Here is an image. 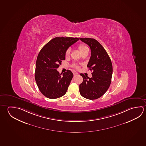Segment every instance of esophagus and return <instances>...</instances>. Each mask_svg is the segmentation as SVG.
<instances>
[{"label":"esophagus","instance_id":"esophagus-1","mask_svg":"<svg viewBox=\"0 0 146 146\" xmlns=\"http://www.w3.org/2000/svg\"><path fill=\"white\" fill-rule=\"evenodd\" d=\"M73 75H74V76H77L78 74L76 72H74V73H73Z\"/></svg>","mask_w":146,"mask_h":146}]
</instances>
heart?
<instances>
[{
	"label": "heart",
	"mask_w": 146,
	"mask_h": 146,
	"mask_svg": "<svg viewBox=\"0 0 146 146\" xmlns=\"http://www.w3.org/2000/svg\"><path fill=\"white\" fill-rule=\"evenodd\" d=\"M78 49H79V51L80 52V53L82 54L83 53H84L85 52L89 51V49H88V46L86 45H85L84 44H80L79 46H78ZM70 52H71L70 49H67L66 51V53H65V55H66V56H68L70 54ZM74 67H75L76 69L78 68V66L77 65H75V64L74 65Z\"/></svg>",
	"instance_id": "heart-1"
}]
</instances>
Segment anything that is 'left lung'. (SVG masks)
I'll return each instance as SVG.
<instances>
[{
    "instance_id": "left-lung-1",
    "label": "left lung",
    "mask_w": 146,
    "mask_h": 146,
    "mask_svg": "<svg viewBox=\"0 0 146 146\" xmlns=\"http://www.w3.org/2000/svg\"><path fill=\"white\" fill-rule=\"evenodd\" d=\"M79 39L91 49V56L87 67L93 71L91 78L80 74L83 82L79 85V92L87 99L96 100L104 94L110 87L112 76V62L104 48L96 40L90 38Z\"/></svg>"
}]
</instances>
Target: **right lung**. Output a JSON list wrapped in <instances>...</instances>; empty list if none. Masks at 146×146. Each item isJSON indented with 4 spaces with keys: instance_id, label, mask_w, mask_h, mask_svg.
Segmentation results:
<instances>
[{
    "instance_id": "add662e5",
    "label": "right lung",
    "mask_w": 146,
    "mask_h": 146,
    "mask_svg": "<svg viewBox=\"0 0 146 146\" xmlns=\"http://www.w3.org/2000/svg\"><path fill=\"white\" fill-rule=\"evenodd\" d=\"M78 40L77 37H55L39 52L35 78L40 91L47 98L55 99L66 93L73 74L70 70L59 74L57 69L62 60H65L67 49Z\"/></svg>"
}]
</instances>
